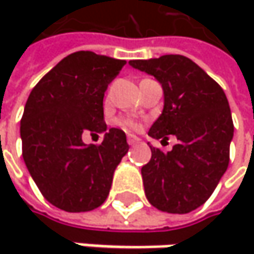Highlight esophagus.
<instances>
[{"instance_id":"esophagus-1","label":"esophagus","mask_w":254,"mask_h":254,"mask_svg":"<svg viewBox=\"0 0 254 254\" xmlns=\"http://www.w3.org/2000/svg\"><path fill=\"white\" fill-rule=\"evenodd\" d=\"M139 142V138L138 136H135V135H127V144L129 145H135V144H138Z\"/></svg>"}]
</instances>
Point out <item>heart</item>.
I'll return each instance as SVG.
<instances>
[{
    "label": "heart",
    "mask_w": 254,
    "mask_h": 254,
    "mask_svg": "<svg viewBox=\"0 0 254 254\" xmlns=\"http://www.w3.org/2000/svg\"><path fill=\"white\" fill-rule=\"evenodd\" d=\"M119 125L125 129H129V130H133V129H138V124L132 119H121L119 121Z\"/></svg>",
    "instance_id": "heart-1"
}]
</instances>
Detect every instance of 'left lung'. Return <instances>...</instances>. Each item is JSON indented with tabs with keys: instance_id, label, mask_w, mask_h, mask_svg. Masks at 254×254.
<instances>
[{
	"instance_id": "left-lung-1",
	"label": "left lung",
	"mask_w": 254,
	"mask_h": 254,
	"mask_svg": "<svg viewBox=\"0 0 254 254\" xmlns=\"http://www.w3.org/2000/svg\"><path fill=\"white\" fill-rule=\"evenodd\" d=\"M129 64L156 77L163 88V112L148 135L178 139L168 153L150 145L151 159L141 169L145 195L162 212L195 210L228 168L234 124L227 95L200 66L179 54Z\"/></svg>"
}]
</instances>
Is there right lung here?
Wrapping results in <instances>:
<instances>
[{
    "label": "right lung",
    "mask_w": 254,
    "mask_h": 254,
    "mask_svg": "<svg viewBox=\"0 0 254 254\" xmlns=\"http://www.w3.org/2000/svg\"><path fill=\"white\" fill-rule=\"evenodd\" d=\"M125 60L77 51L64 57L26 101L20 121L26 168L53 206L89 212L101 206L113 174L129 150L122 129L104 122L103 98ZM85 131L104 133L103 142L86 146Z\"/></svg>",
    "instance_id": "right-lung-1"
}]
</instances>
